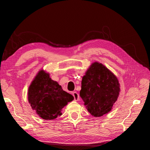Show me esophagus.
<instances>
[{
  "label": "esophagus",
  "mask_w": 150,
  "mask_h": 150,
  "mask_svg": "<svg viewBox=\"0 0 150 150\" xmlns=\"http://www.w3.org/2000/svg\"><path fill=\"white\" fill-rule=\"evenodd\" d=\"M72 95H73V96L74 98V100L75 101H78L79 99V96L78 93L77 92H72Z\"/></svg>",
  "instance_id": "1"
}]
</instances>
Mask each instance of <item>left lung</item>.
Wrapping results in <instances>:
<instances>
[{"mask_svg":"<svg viewBox=\"0 0 150 150\" xmlns=\"http://www.w3.org/2000/svg\"><path fill=\"white\" fill-rule=\"evenodd\" d=\"M85 74L79 94L86 109L94 117L107 114L119 96L120 85L117 78L98 62L93 63Z\"/></svg>","mask_w":150,"mask_h":150,"instance_id":"8db88e82","label":"left lung"}]
</instances>
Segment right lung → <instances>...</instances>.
Returning <instances> with one entry per match:
<instances>
[{
  "instance_id": "1",
  "label": "right lung",
  "mask_w": 150,
  "mask_h": 150,
  "mask_svg": "<svg viewBox=\"0 0 150 150\" xmlns=\"http://www.w3.org/2000/svg\"><path fill=\"white\" fill-rule=\"evenodd\" d=\"M74 99L73 96L63 91L44 70L39 71L28 89V100L33 110L46 120L56 119L62 115V109Z\"/></svg>"
}]
</instances>
